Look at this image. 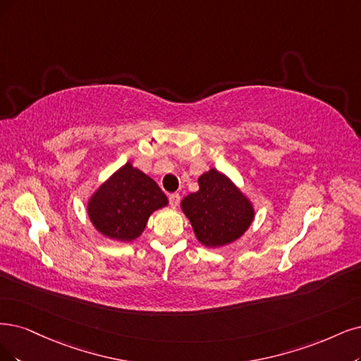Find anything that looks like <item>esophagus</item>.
Instances as JSON below:
<instances>
[{
  "mask_svg": "<svg viewBox=\"0 0 361 361\" xmlns=\"http://www.w3.org/2000/svg\"><path fill=\"white\" fill-rule=\"evenodd\" d=\"M180 195L178 193H171L169 195V204L172 208H177V205L180 204Z\"/></svg>",
  "mask_w": 361,
  "mask_h": 361,
  "instance_id": "34e87169",
  "label": "esophagus"
}]
</instances>
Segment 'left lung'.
Returning a JSON list of instances; mask_svg holds the SVG:
<instances>
[{"label": "left lung", "mask_w": 361, "mask_h": 361, "mask_svg": "<svg viewBox=\"0 0 361 361\" xmlns=\"http://www.w3.org/2000/svg\"><path fill=\"white\" fill-rule=\"evenodd\" d=\"M199 190L181 201L197 241L217 248L241 238L255 220L250 199L224 173L211 168L197 180Z\"/></svg>", "instance_id": "left-lung-1"}]
</instances>
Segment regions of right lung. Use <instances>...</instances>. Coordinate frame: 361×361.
<instances>
[{
	"label": "right lung",
	"instance_id": "1",
	"mask_svg": "<svg viewBox=\"0 0 361 361\" xmlns=\"http://www.w3.org/2000/svg\"><path fill=\"white\" fill-rule=\"evenodd\" d=\"M166 205L156 181L128 162L90 196L87 214L99 233L129 243L144 232L152 212Z\"/></svg>",
	"mask_w": 361,
	"mask_h": 361
}]
</instances>
